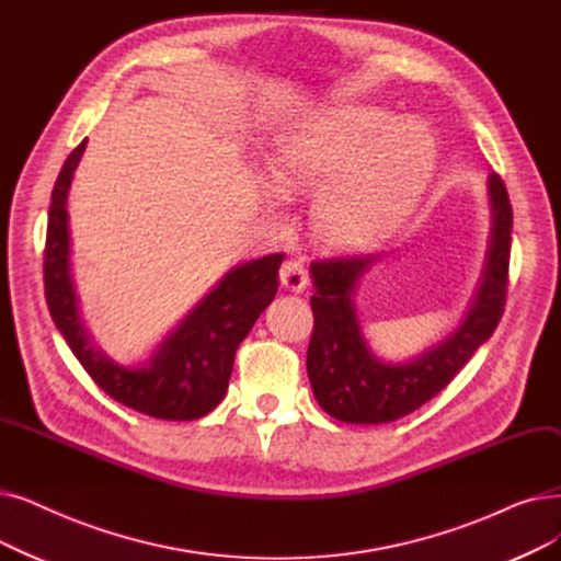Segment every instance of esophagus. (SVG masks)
Instances as JSON below:
<instances>
[{"label": "esophagus", "instance_id": "34e87169", "mask_svg": "<svg viewBox=\"0 0 561 561\" xmlns=\"http://www.w3.org/2000/svg\"><path fill=\"white\" fill-rule=\"evenodd\" d=\"M279 282H282L284 288L294 290V294H300V290H305V286H307L305 265L296 259L284 261L282 267H279Z\"/></svg>", "mask_w": 561, "mask_h": 561}]
</instances>
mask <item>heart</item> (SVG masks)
<instances>
[{
    "instance_id": "b5f03b06",
    "label": "heart",
    "mask_w": 561,
    "mask_h": 561,
    "mask_svg": "<svg viewBox=\"0 0 561 561\" xmlns=\"http://www.w3.org/2000/svg\"><path fill=\"white\" fill-rule=\"evenodd\" d=\"M433 160L435 141L422 121L344 107L288 133L275 153L273 176L288 194L323 186L316 229L334 248H357L412 210Z\"/></svg>"
}]
</instances>
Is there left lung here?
I'll return each instance as SVG.
<instances>
[{"mask_svg": "<svg viewBox=\"0 0 561 561\" xmlns=\"http://www.w3.org/2000/svg\"><path fill=\"white\" fill-rule=\"evenodd\" d=\"M493 231L483 277L472 307L454 334L420 357L389 364L378 359L362 336L353 302L357 279L380 254L334 256L311 263L313 332L307 351V374L313 397L330 417L348 424H385L405 417L431 401L466 367L504 313L511 256L508 192L497 174L489 179Z\"/></svg>", "mask_w": 561, "mask_h": 561, "instance_id": "left-lung-1", "label": "left lung"}]
</instances>
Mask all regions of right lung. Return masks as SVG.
Listing matches in <instances>:
<instances>
[{"mask_svg": "<svg viewBox=\"0 0 561 561\" xmlns=\"http://www.w3.org/2000/svg\"><path fill=\"white\" fill-rule=\"evenodd\" d=\"M84 146L87 139L66 158L47 213L43 252L47 309L72 355L114 401L158 420H199L225 399L240 341L277 294L284 254L236 265L162 341L149 364L121 367L93 346L70 279L66 197Z\"/></svg>", "mask_w": 561, "mask_h": 561, "instance_id": "right-lung-1", "label": "right lung"}]
</instances>
